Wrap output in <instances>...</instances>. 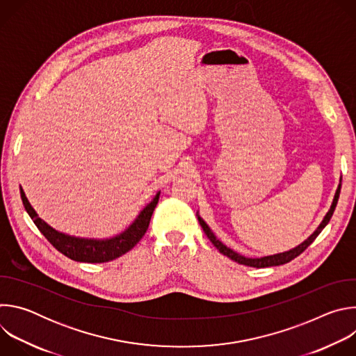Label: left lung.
Segmentation results:
<instances>
[{
  "label": "left lung",
  "mask_w": 356,
  "mask_h": 356,
  "mask_svg": "<svg viewBox=\"0 0 356 356\" xmlns=\"http://www.w3.org/2000/svg\"><path fill=\"white\" fill-rule=\"evenodd\" d=\"M339 191H341V184L338 186L337 188V193H335V197H334V201H332V206L330 209V211L327 213V216L324 217L323 222L320 224V227L317 228V231L309 238L304 241L301 245H298L297 248L291 249V250H287V252H283V253H277V255H272V257H265V258H259V259H249V258H245V257H241L238 255L236 252H234L232 249L227 248L222 242H220L214 234L211 232V229L209 228V225L202 221L200 217H198V221H200V225L202 228V231H204V234L207 235V238L211 241V243L222 253V255L228 257L229 259H232L234 262H238L239 265H245V266H252V268H269V266H279V265H284L290 261H293L294 258H297L300 253H302L304 250H306L313 242L314 239L320 235V232L324 229V227L330 222L334 211H335V207H337V202H338V198H339Z\"/></svg>",
  "instance_id": "8db88e82"
}]
</instances>
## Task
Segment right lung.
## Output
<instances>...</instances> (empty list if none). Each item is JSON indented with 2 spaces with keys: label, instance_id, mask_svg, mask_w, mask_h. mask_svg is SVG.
<instances>
[{
  "label": "right lung",
  "instance_id": "1",
  "mask_svg": "<svg viewBox=\"0 0 356 356\" xmlns=\"http://www.w3.org/2000/svg\"><path fill=\"white\" fill-rule=\"evenodd\" d=\"M21 198L25 206V210L33 220L35 225L38 229L44 235V238L52 243L60 253H63L65 257L70 258L72 261L76 262H87V264H104L114 261L120 258L124 253L131 250L145 235L152 214H154V210L158 204L159 200V193L156 197L152 200V202L140 211L138 218L134 221V224L121 235L111 238V239H104V241H95V239H80V238H73L65 234H60L55 231L54 228H50L46 222H43L35 210L31 207L28 198L25 197L24 190L21 188Z\"/></svg>",
  "mask_w": 356,
  "mask_h": 356
}]
</instances>
